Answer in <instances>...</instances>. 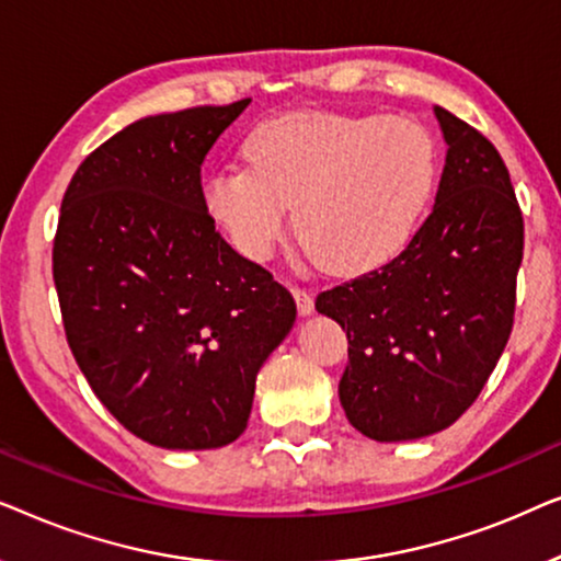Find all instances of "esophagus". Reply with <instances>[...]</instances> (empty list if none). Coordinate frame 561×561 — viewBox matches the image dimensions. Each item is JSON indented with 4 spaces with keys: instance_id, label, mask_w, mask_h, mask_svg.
Listing matches in <instances>:
<instances>
[{
    "instance_id": "obj_1",
    "label": "esophagus",
    "mask_w": 561,
    "mask_h": 561,
    "mask_svg": "<svg viewBox=\"0 0 561 561\" xmlns=\"http://www.w3.org/2000/svg\"><path fill=\"white\" fill-rule=\"evenodd\" d=\"M294 298H296L298 313H301V317H311V313H313V296L309 294V290L294 288Z\"/></svg>"
}]
</instances>
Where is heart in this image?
I'll return each instance as SVG.
<instances>
[{
	"mask_svg": "<svg viewBox=\"0 0 561 561\" xmlns=\"http://www.w3.org/2000/svg\"><path fill=\"white\" fill-rule=\"evenodd\" d=\"M250 165L204 183V206L240 255L265 260L294 204L301 248L336 275L388 265L409 248L439 181V148L416 119L288 112L244 137Z\"/></svg>",
	"mask_w": 561,
	"mask_h": 561,
	"instance_id": "obj_1",
	"label": "heart"
}]
</instances>
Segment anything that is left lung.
Segmentation results:
<instances>
[{"label": "left lung", "instance_id": "obj_1", "mask_svg": "<svg viewBox=\"0 0 561 561\" xmlns=\"http://www.w3.org/2000/svg\"><path fill=\"white\" fill-rule=\"evenodd\" d=\"M447 158L434 209L378 271L324 290L317 311L347 332L340 401L375 442H411L474 403L513 329L524 217L497 150L434 106Z\"/></svg>", "mask_w": 561, "mask_h": 561}]
</instances>
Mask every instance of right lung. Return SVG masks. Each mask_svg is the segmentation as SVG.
<instances>
[{
	"instance_id": "1",
	"label": "right lung",
	"mask_w": 561,
	"mask_h": 561,
	"mask_svg": "<svg viewBox=\"0 0 561 561\" xmlns=\"http://www.w3.org/2000/svg\"><path fill=\"white\" fill-rule=\"evenodd\" d=\"M248 104L133 122L83 160L60 206L53 278L68 344L106 411L152 447L234 442L296 321L294 296L204 206L206 152Z\"/></svg>"
}]
</instances>
